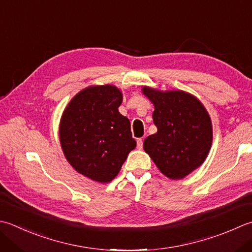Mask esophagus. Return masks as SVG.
<instances>
[{"instance_id":"1","label":"esophagus","mask_w":252,"mask_h":252,"mask_svg":"<svg viewBox=\"0 0 252 252\" xmlns=\"http://www.w3.org/2000/svg\"><path fill=\"white\" fill-rule=\"evenodd\" d=\"M136 144H137V149L141 150L142 147H143V140H142V139H137Z\"/></svg>"}]
</instances>
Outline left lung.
Masks as SVG:
<instances>
[{
    "label": "left lung",
    "instance_id": "8db88e82",
    "mask_svg": "<svg viewBox=\"0 0 252 252\" xmlns=\"http://www.w3.org/2000/svg\"><path fill=\"white\" fill-rule=\"evenodd\" d=\"M154 103L155 134L143 143L144 151L161 174L182 179L202 165L212 144V123L208 111L194 96L182 91L159 92L143 87Z\"/></svg>",
    "mask_w": 252,
    "mask_h": 252
}]
</instances>
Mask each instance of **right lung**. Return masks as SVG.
Instances as JSON below:
<instances>
[{
	"label": "right lung",
	"instance_id": "1",
	"mask_svg": "<svg viewBox=\"0 0 252 252\" xmlns=\"http://www.w3.org/2000/svg\"><path fill=\"white\" fill-rule=\"evenodd\" d=\"M121 102L117 87L92 86L78 93L63 112L64 155L74 169L92 180L111 181L136 146L130 120L118 110Z\"/></svg>",
	"mask_w": 252,
	"mask_h": 252
}]
</instances>
